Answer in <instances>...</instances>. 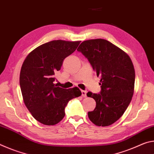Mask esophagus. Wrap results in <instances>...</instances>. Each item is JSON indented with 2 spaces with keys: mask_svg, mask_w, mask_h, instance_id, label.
Returning <instances> with one entry per match:
<instances>
[{
  "mask_svg": "<svg viewBox=\"0 0 154 154\" xmlns=\"http://www.w3.org/2000/svg\"><path fill=\"white\" fill-rule=\"evenodd\" d=\"M86 94H87V92L86 91H84V90H82V97H86L87 96V95H86Z\"/></svg>",
  "mask_w": 154,
  "mask_h": 154,
  "instance_id": "obj_1",
  "label": "esophagus"
}]
</instances>
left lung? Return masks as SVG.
<instances>
[{
    "instance_id": "obj_1",
    "label": "left lung",
    "mask_w": 154,
    "mask_h": 154,
    "mask_svg": "<svg viewBox=\"0 0 154 154\" xmlns=\"http://www.w3.org/2000/svg\"><path fill=\"white\" fill-rule=\"evenodd\" d=\"M77 51L100 77V92L87 94L96 103L94 110L88 112L89 119L96 126H110L122 116L133 96L135 72L131 59L121 49L102 38L83 41Z\"/></svg>"
}]
</instances>
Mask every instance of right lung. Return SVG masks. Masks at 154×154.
<instances>
[{
    "mask_svg": "<svg viewBox=\"0 0 154 154\" xmlns=\"http://www.w3.org/2000/svg\"><path fill=\"white\" fill-rule=\"evenodd\" d=\"M80 42L51 41L34 49L23 62L20 75L23 100L33 118L41 124L59 123L69 101L82 95L77 87L64 89L54 83L64 60L76 50Z\"/></svg>",
    "mask_w": 154,
    "mask_h": 154,
    "instance_id": "add662e5",
    "label": "right lung"
}]
</instances>
